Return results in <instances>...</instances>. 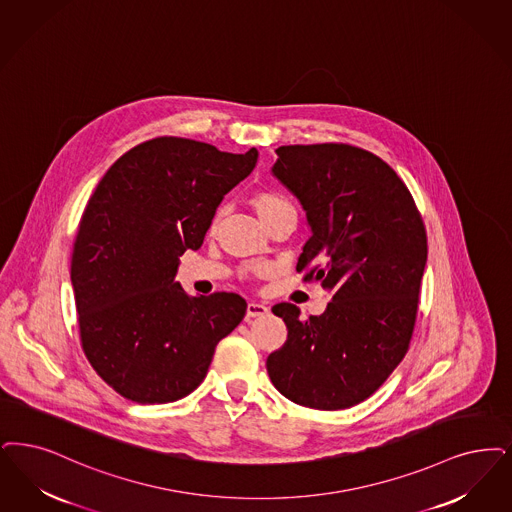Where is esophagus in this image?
I'll return each instance as SVG.
<instances>
[{"instance_id": "obj_1", "label": "esophagus", "mask_w": 512, "mask_h": 512, "mask_svg": "<svg viewBox=\"0 0 512 512\" xmlns=\"http://www.w3.org/2000/svg\"><path fill=\"white\" fill-rule=\"evenodd\" d=\"M270 312V308L263 305V303H247L246 318H259V316H266Z\"/></svg>"}]
</instances>
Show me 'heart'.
Returning <instances> with one entry per match:
<instances>
[{
	"instance_id": "1",
	"label": "heart",
	"mask_w": 512,
	"mask_h": 512,
	"mask_svg": "<svg viewBox=\"0 0 512 512\" xmlns=\"http://www.w3.org/2000/svg\"><path fill=\"white\" fill-rule=\"evenodd\" d=\"M249 204L255 209V213L259 215V219L266 225L270 219H274L278 213L293 209V205L287 202L284 196L272 192V190H257L249 196ZM217 225V219L213 221V226Z\"/></svg>"
}]
</instances>
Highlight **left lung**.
<instances>
[{"label":"left lung","mask_w":512,"mask_h":512,"mask_svg":"<svg viewBox=\"0 0 512 512\" xmlns=\"http://www.w3.org/2000/svg\"><path fill=\"white\" fill-rule=\"evenodd\" d=\"M272 175L301 202L310 238L297 270L331 301L320 316L272 308L287 326L266 358L272 385L305 408L347 409L379 389L408 350L427 265L421 215L390 165L350 144L276 148Z\"/></svg>","instance_id":"8db88e82"}]
</instances>
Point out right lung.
Returning <instances> with one entry per match:
<instances>
[{
  "label": "right lung",
  "instance_id": "add662e5",
  "mask_svg": "<svg viewBox=\"0 0 512 512\" xmlns=\"http://www.w3.org/2000/svg\"><path fill=\"white\" fill-rule=\"evenodd\" d=\"M257 158V148L158 137L125 152L89 198L70 280L83 352L123 398L165 404L198 389L217 343L244 320L240 295L190 297L175 276Z\"/></svg>",
  "mask_w": 512,
  "mask_h": 512
}]
</instances>
